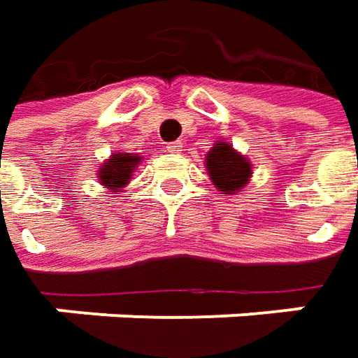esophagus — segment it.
<instances>
[{"instance_id":"34e87169","label":"esophagus","mask_w":358,"mask_h":358,"mask_svg":"<svg viewBox=\"0 0 358 358\" xmlns=\"http://www.w3.org/2000/svg\"><path fill=\"white\" fill-rule=\"evenodd\" d=\"M169 153H173V155H179L181 151H183V145H181V141H173V143H167V147H165Z\"/></svg>"}]
</instances>
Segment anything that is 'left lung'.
Returning a JSON list of instances; mask_svg holds the SVG:
<instances>
[{
    "label": "left lung",
    "mask_w": 358,
    "mask_h": 358,
    "mask_svg": "<svg viewBox=\"0 0 358 358\" xmlns=\"http://www.w3.org/2000/svg\"><path fill=\"white\" fill-rule=\"evenodd\" d=\"M205 165L213 185L225 195H235L251 181L253 167L251 161L243 157L229 141H217L207 153Z\"/></svg>",
    "instance_id": "1"
}]
</instances>
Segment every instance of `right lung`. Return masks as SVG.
<instances>
[{
    "instance_id": "right-lung-1",
    "label": "right lung",
    "mask_w": 358,
    "mask_h": 358,
    "mask_svg": "<svg viewBox=\"0 0 358 358\" xmlns=\"http://www.w3.org/2000/svg\"><path fill=\"white\" fill-rule=\"evenodd\" d=\"M141 159L143 157L137 153H115V155H111L97 171L99 183L107 189H111V193H119L129 183L131 175L135 173V167L141 163Z\"/></svg>"
}]
</instances>
